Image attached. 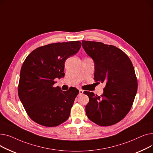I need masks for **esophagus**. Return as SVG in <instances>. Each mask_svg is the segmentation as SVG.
I'll list each match as a JSON object with an SVG mask.
<instances>
[{
    "mask_svg": "<svg viewBox=\"0 0 153 153\" xmlns=\"http://www.w3.org/2000/svg\"><path fill=\"white\" fill-rule=\"evenodd\" d=\"M79 94H80V95H82V94H83L84 91H83L82 90H79Z\"/></svg>",
    "mask_w": 153,
    "mask_h": 153,
    "instance_id": "1",
    "label": "esophagus"
}]
</instances>
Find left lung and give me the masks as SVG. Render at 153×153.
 I'll return each mask as SVG.
<instances>
[{
  "label": "left lung",
  "instance_id": "left-lung-1",
  "mask_svg": "<svg viewBox=\"0 0 153 153\" xmlns=\"http://www.w3.org/2000/svg\"><path fill=\"white\" fill-rule=\"evenodd\" d=\"M82 42L83 49L94 62L95 81L105 83L101 96L84 92L89 98L85 106L86 115L100 126L114 125L129 112L137 92V79L132 62L115 46Z\"/></svg>",
  "mask_w": 153,
  "mask_h": 153
}]
</instances>
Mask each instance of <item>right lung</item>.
Returning a JSON list of instances; mask_svg holds the SVG:
<instances>
[{"label":"right lung","mask_w":153,"mask_h":153,"mask_svg":"<svg viewBox=\"0 0 153 153\" xmlns=\"http://www.w3.org/2000/svg\"><path fill=\"white\" fill-rule=\"evenodd\" d=\"M81 43L73 41L39 47L23 62L18 93L30 118L48 127L56 126L68 119L79 91L75 87L63 91L54 87V79L65 75L64 62L76 54Z\"/></svg>","instance_id":"obj_1"}]
</instances>
